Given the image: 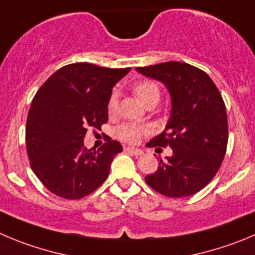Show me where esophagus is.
<instances>
[{
    "mask_svg": "<svg viewBox=\"0 0 255 255\" xmlns=\"http://www.w3.org/2000/svg\"><path fill=\"white\" fill-rule=\"evenodd\" d=\"M125 151L128 152V153L134 154V156H141L143 153V151L141 148H134V147H126Z\"/></svg>",
    "mask_w": 255,
    "mask_h": 255,
    "instance_id": "34e87169",
    "label": "esophagus"
}]
</instances>
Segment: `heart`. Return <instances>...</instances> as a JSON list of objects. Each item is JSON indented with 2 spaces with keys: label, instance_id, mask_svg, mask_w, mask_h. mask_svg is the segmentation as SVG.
Segmentation results:
<instances>
[{
  "label": "heart",
  "instance_id": "obj_1",
  "mask_svg": "<svg viewBox=\"0 0 255 255\" xmlns=\"http://www.w3.org/2000/svg\"><path fill=\"white\" fill-rule=\"evenodd\" d=\"M133 93L138 97L139 101L147 106L148 103L153 101L160 99V88L154 82L151 80H141L133 87ZM117 108H118V95L117 93H112L108 99L107 109L111 116L116 114ZM151 128L146 125H138V123H122L121 126L116 128V135L118 139L126 142V143H137L143 135L149 134Z\"/></svg>",
  "mask_w": 255,
  "mask_h": 255
}]
</instances>
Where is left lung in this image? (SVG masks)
<instances>
[{
    "label": "left lung",
    "instance_id": "left-lung-1",
    "mask_svg": "<svg viewBox=\"0 0 255 255\" xmlns=\"http://www.w3.org/2000/svg\"><path fill=\"white\" fill-rule=\"evenodd\" d=\"M137 71L160 80L171 94L172 109L165 130L147 143L172 148L160 166L144 177L167 197H186L204 189L224 160L228 146L225 103L205 71L180 61L141 66Z\"/></svg>",
    "mask_w": 255,
    "mask_h": 255
}]
</instances>
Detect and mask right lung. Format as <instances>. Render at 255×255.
<instances>
[{
	"label": "right lung",
	"mask_w": 255,
	"mask_h": 255,
	"mask_svg": "<svg viewBox=\"0 0 255 255\" xmlns=\"http://www.w3.org/2000/svg\"><path fill=\"white\" fill-rule=\"evenodd\" d=\"M129 70L69 64L36 92L26 121V149L31 168L50 192L78 200L107 180L122 146L109 138L101 148L88 149L84 137L88 128L101 129L108 122L112 88Z\"/></svg>",
	"instance_id": "right-lung-1"
}]
</instances>
